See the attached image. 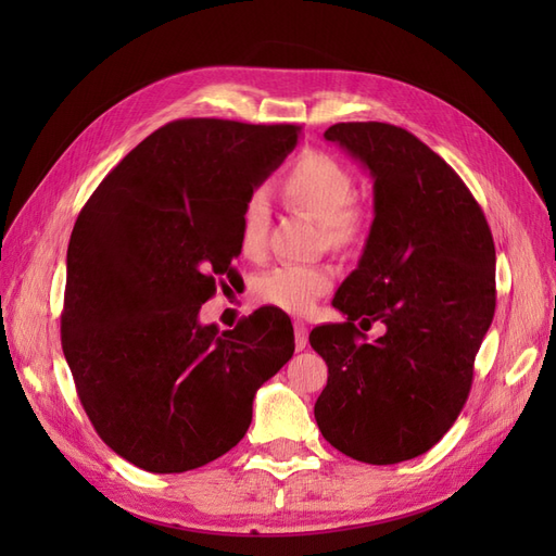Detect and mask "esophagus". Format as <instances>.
Listing matches in <instances>:
<instances>
[{"label": "esophagus", "instance_id": "esophagus-1", "mask_svg": "<svg viewBox=\"0 0 556 556\" xmlns=\"http://www.w3.org/2000/svg\"><path fill=\"white\" fill-rule=\"evenodd\" d=\"M306 343H308V327L296 319V323H294V345H296V350H304Z\"/></svg>", "mask_w": 556, "mask_h": 556}]
</instances>
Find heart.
<instances>
[{"instance_id":"obj_1","label":"heart","mask_w":556,"mask_h":556,"mask_svg":"<svg viewBox=\"0 0 556 556\" xmlns=\"http://www.w3.org/2000/svg\"><path fill=\"white\" fill-rule=\"evenodd\" d=\"M280 194L290 206L311 213L323 223V231L333 248L357 245L366 233V213L355 199V178L345 166L319 150L301 155L280 180ZM266 204L262 194H252L241 213L239 245L250 260L262 257L266 248ZM336 280L329 264H278L255 280V296L262 304L285 313L304 315Z\"/></svg>"}]
</instances>
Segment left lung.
Segmentation results:
<instances>
[{"label": "left lung", "instance_id": "left-lung-1", "mask_svg": "<svg viewBox=\"0 0 556 556\" xmlns=\"http://www.w3.org/2000/svg\"><path fill=\"white\" fill-rule=\"evenodd\" d=\"M374 176V225L359 266L333 296L348 319L315 327L329 366L315 419L364 464H399L459 417L496 308V250L476 197L415 134L387 123L325 131ZM374 321L386 325L376 342Z\"/></svg>", "mask_w": 556, "mask_h": 556}]
</instances>
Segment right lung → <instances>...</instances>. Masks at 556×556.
Masks as SVG:
<instances>
[{
	"label": "right lung",
	"instance_id": "right-lung-1",
	"mask_svg": "<svg viewBox=\"0 0 556 556\" xmlns=\"http://www.w3.org/2000/svg\"><path fill=\"white\" fill-rule=\"evenodd\" d=\"M299 125L182 117L150 134L78 213L66 250L62 350L94 431L150 473L223 457L252 399L294 355L266 306L229 331L199 323L231 278L241 213L282 164Z\"/></svg>",
	"mask_w": 556,
	"mask_h": 556
}]
</instances>
